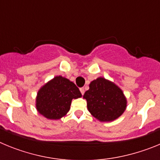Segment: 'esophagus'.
I'll return each mask as SVG.
<instances>
[{"label": "esophagus", "instance_id": "1", "mask_svg": "<svg viewBox=\"0 0 160 160\" xmlns=\"http://www.w3.org/2000/svg\"><path fill=\"white\" fill-rule=\"evenodd\" d=\"M80 91H81V94H84V93H85V89L84 88H80Z\"/></svg>", "mask_w": 160, "mask_h": 160}]
</instances>
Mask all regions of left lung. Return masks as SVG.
<instances>
[{"mask_svg": "<svg viewBox=\"0 0 160 160\" xmlns=\"http://www.w3.org/2000/svg\"><path fill=\"white\" fill-rule=\"evenodd\" d=\"M83 98L89 112L100 122H112L119 118L128 107L122 89L113 82L98 77L90 83Z\"/></svg>", "mask_w": 160, "mask_h": 160, "instance_id": "8db88e82", "label": "left lung"}]
</instances>
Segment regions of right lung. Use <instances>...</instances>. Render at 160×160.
Masks as SVG:
<instances>
[{
  "label": "right lung",
  "instance_id": "add662e5",
  "mask_svg": "<svg viewBox=\"0 0 160 160\" xmlns=\"http://www.w3.org/2000/svg\"><path fill=\"white\" fill-rule=\"evenodd\" d=\"M82 97L76 85L62 76H56L44 84L37 93L36 109L48 119L64 117L70 109L73 99Z\"/></svg>",
  "mask_w": 160,
  "mask_h": 160
}]
</instances>
